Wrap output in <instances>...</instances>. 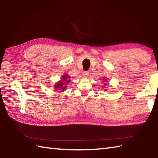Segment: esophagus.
Returning a JSON list of instances; mask_svg holds the SVG:
<instances>
[{"label":"esophagus","instance_id":"obj_1","mask_svg":"<svg viewBox=\"0 0 158 158\" xmlns=\"http://www.w3.org/2000/svg\"><path fill=\"white\" fill-rule=\"evenodd\" d=\"M89 75V73L88 71H85L83 73V76L85 77H88V76Z\"/></svg>","mask_w":158,"mask_h":158}]
</instances>
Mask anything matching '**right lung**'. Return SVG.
<instances>
[{"mask_svg":"<svg viewBox=\"0 0 158 158\" xmlns=\"http://www.w3.org/2000/svg\"><path fill=\"white\" fill-rule=\"evenodd\" d=\"M69 77H70L67 76V75L62 76V81H60L58 83V84H56L55 85V88L56 89H60L61 90H62V91L65 90L66 88V83H69L70 82V80L69 79Z\"/></svg>","mask_w":158,"mask_h":158,"instance_id":"add662e5","label":"right lung"}]
</instances>
